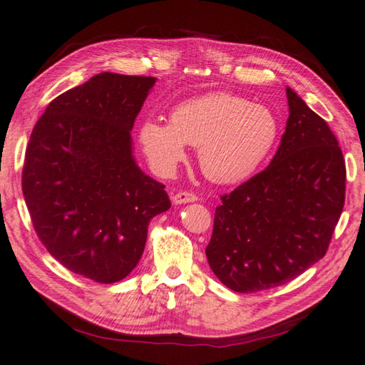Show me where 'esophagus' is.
<instances>
[{
  "label": "esophagus",
  "instance_id": "obj_1",
  "mask_svg": "<svg viewBox=\"0 0 365 365\" xmlns=\"http://www.w3.org/2000/svg\"><path fill=\"white\" fill-rule=\"evenodd\" d=\"M172 200L175 205H183V203H192V201H197L198 197L192 192H178L173 195Z\"/></svg>",
  "mask_w": 365,
  "mask_h": 365
}]
</instances>
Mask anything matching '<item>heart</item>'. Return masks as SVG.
<instances>
[{"mask_svg":"<svg viewBox=\"0 0 365 365\" xmlns=\"http://www.w3.org/2000/svg\"><path fill=\"white\" fill-rule=\"evenodd\" d=\"M279 124L269 108L231 93L193 98L172 111L170 124L145 121L139 144L155 173L172 175L198 148V164L210 180L236 183L257 170L274 148Z\"/></svg>","mask_w":365,"mask_h":365,"instance_id":"b5f03b06","label":"heart"}]
</instances>
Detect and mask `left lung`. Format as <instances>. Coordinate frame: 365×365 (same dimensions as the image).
<instances>
[{
  "label": "left lung",
  "mask_w": 365,
  "mask_h": 365,
  "mask_svg": "<svg viewBox=\"0 0 365 365\" xmlns=\"http://www.w3.org/2000/svg\"><path fill=\"white\" fill-rule=\"evenodd\" d=\"M287 98L279 150L265 170L222 195L206 246L211 270L239 293L284 285L323 259L344 208L338 139L292 88Z\"/></svg>",
  "instance_id": "obj_1"
}]
</instances>
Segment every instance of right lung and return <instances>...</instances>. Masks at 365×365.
<instances>
[{
    "label": "right lung",
    "mask_w": 365,
    "mask_h": 365,
    "mask_svg": "<svg viewBox=\"0 0 365 365\" xmlns=\"http://www.w3.org/2000/svg\"><path fill=\"white\" fill-rule=\"evenodd\" d=\"M154 77L98 73L58 95L32 129L23 193L37 237L63 267L114 284L138 265L165 185L135 165L130 129Z\"/></svg>",
    "instance_id": "right-lung-1"
}]
</instances>
